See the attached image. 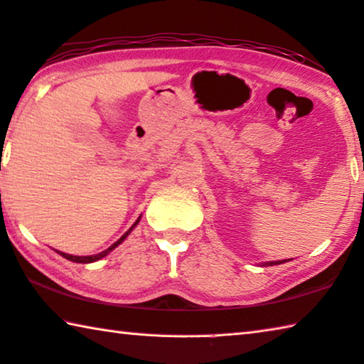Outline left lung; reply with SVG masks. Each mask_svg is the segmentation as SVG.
<instances>
[{
	"label": "left lung",
	"mask_w": 364,
	"mask_h": 364,
	"mask_svg": "<svg viewBox=\"0 0 364 364\" xmlns=\"http://www.w3.org/2000/svg\"><path fill=\"white\" fill-rule=\"evenodd\" d=\"M274 264H282V262L280 261H277V262L272 261V262H266V264H264V266H274Z\"/></svg>",
	"instance_id": "8db88e82"
}]
</instances>
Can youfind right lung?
Segmentation results:
<instances>
[{
  "instance_id": "add662e5",
  "label": "right lung",
  "mask_w": 364,
  "mask_h": 364,
  "mask_svg": "<svg viewBox=\"0 0 364 364\" xmlns=\"http://www.w3.org/2000/svg\"><path fill=\"white\" fill-rule=\"evenodd\" d=\"M138 221H140V218H138V220L135 221L134 226H132V228L127 230V232H125V234L121 237V239H119L117 242H114L113 245H111L109 248H107V250L102 251V253H98V255H94V256H71V255H67V253H62V251H57V253H58V255H62L63 257H67L68 261H73V262H81V264H87V262H94V261H98V259H102L103 256H107L111 250H114V248L119 245V243H122V242H124V239H125V237H127V235L132 232V229H134V228L136 226Z\"/></svg>"
}]
</instances>
